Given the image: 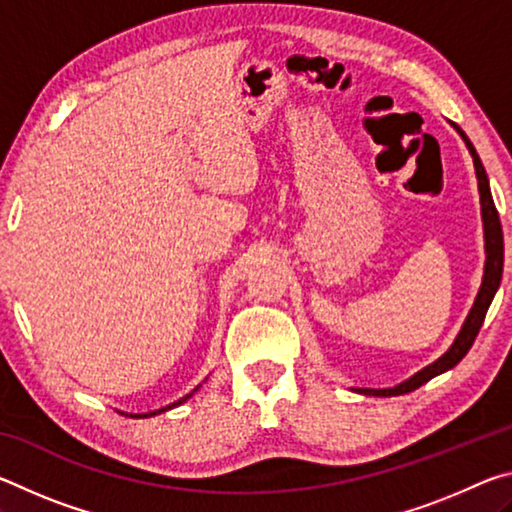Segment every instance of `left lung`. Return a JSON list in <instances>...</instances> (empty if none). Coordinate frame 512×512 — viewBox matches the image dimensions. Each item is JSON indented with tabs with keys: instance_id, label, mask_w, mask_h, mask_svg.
I'll list each match as a JSON object with an SVG mask.
<instances>
[{
	"instance_id": "left-lung-1",
	"label": "left lung",
	"mask_w": 512,
	"mask_h": 512,
	"mask_svg": "<svg viewBox=\"0 0 512 512\" xmlns=\"http://www.w3.org/2000/svg\"><path fill=\"white\" fill-rule=\"evenodd\" d=\"M454 128L458 131V135L465 140V146L470 149V155L474 160V169H476V180H479V196H481V219H483V239H485V266H483V282L481 289L476 293V300L467 314L465 323L458 332L456 341L452 343L443 357L436 359L433 363H429L427 368H422L420 372H415L413 377H409L402 384H397L393 388H354V391L361 395H375V397H393V395H404L411 393L415 388H420L422 384H427L429 379L443 375V372L452 370L458 361H461L467 352H470L472 343L479 334V329L485 320V314H488V307L495 293L499 289L501 282V273H504V232H501V221L497 214L495 201H492L490 194V183H488V173H485L483 164L476 155V149L472 146V142L467 140V135L454 124Z\"/></svg>"
}]
</instances>
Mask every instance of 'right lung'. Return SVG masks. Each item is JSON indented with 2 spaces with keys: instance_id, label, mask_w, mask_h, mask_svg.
<instances>
[{
  "instance_id": "1",
  "label": "right lung",
  "mask_w": 512,
  "mask_h": 512,
  "mask_svg": "<svg viewBox=\"0 0 512 512\" xmlns=\"http://www.w3.org/2000/svg\"><path fill=\"white\" fill-rule=\"evenodd\" d=\"M194 391H198V388H194ZM194 393H189V395H185L183 400H178V402H173V404H169L167 409H173V406H178V404H183V402H187L189 397H192ZM167 409H160V411H153V413H142V415H135V418H149V415H158V413H162V411H167Z\"/></svg>"
}]
</instances>
